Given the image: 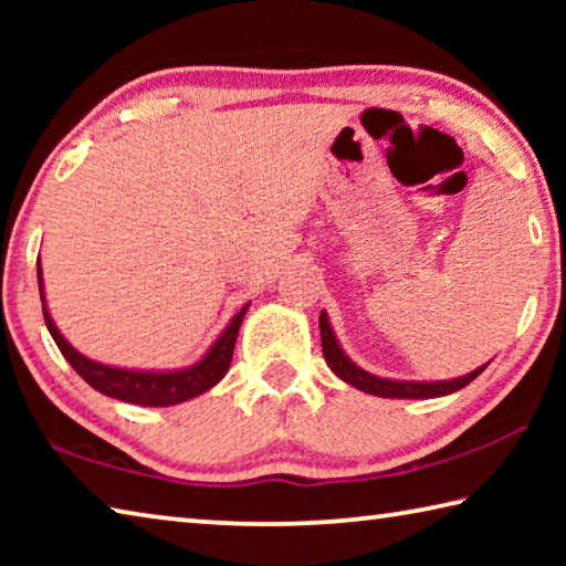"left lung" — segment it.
<instances>
[{"label": "left lung", "mask_w": 566, "mask_h": 566, "mask_svg": "<svg viewBox=\"0 0 566 566\" xmlns=\"http://www.w3.org/2000/svg\"><path fill=\"white\" fill-rule=\"evenodd\" d=\"M319 332H322V352H324V359H327L329 369L337 375L342 381H347V385L357 387L361 391H367V395H375V397H385V399H432V397H444V395H452V391L464 389L469 381H474L482 371L486 369V364L482 367H476L474 371H469L464 377H457V379H444V381H405V379H387V377H377V375H369L367 369H361L354 364L344 349L339 347L337 337H334V329L329 324L327 312L319 314Z\"/></svg>", "instance_id": "obj_1"}]
</instances>
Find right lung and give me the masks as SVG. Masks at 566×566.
<instances>
[{"mask_svg":"<svg viewBox=\"0 0 566 566\" xmlns=\"http://www.w3.org/2000/svg\"><path fill=\"white\" fill-rule=\"evenodd\" d=\"M36 282H40V296H42V312L46 329H50L56 347L64 354V359L72 364V369L80 375L90 387H94L102 395L112 399L129 401V405L142 407H171L179 401L195 399L205 391L212 389L222 381V377L229 371L234 354V342L242 319L249 310V302L234 314V319L227 324V329L219 334L217 342L209 347L202 359L185 369H171V371H149V369H122L109 367V364L94 361L84 354L76 352L70 342H66L56 324L52 322L50 312H46L44 302V282H42V266L36 264Z\"/></svg>","mask_w":566,"mask_h":566,"instance_id":"1","label":"right lung"}]
</instances>
